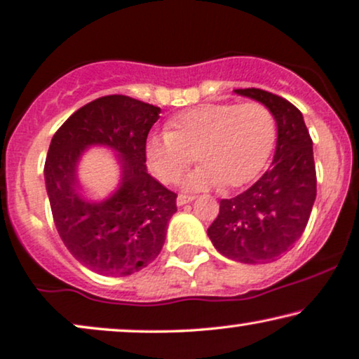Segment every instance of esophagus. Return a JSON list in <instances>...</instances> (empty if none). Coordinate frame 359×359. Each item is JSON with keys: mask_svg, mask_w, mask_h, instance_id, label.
<instances>
[{"mask_svg": "<svg viewBox=\"0 0 359 359\" xmlns=\"http://www.w3.org/2000/svg\"><path fill=\"white\" fill-rule=\"evenodd\" d=\"M194 196H185V194H179V197H177V205H184V204H189V202L194 201Z\"/></svg>", "mask_w": 359, "mask_h": 359, "instance_id": "esophagus-1", "label": "esophagus"}]
</instances>
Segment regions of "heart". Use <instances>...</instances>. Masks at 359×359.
<instances>
[{"label": "heart", "instance_id": "1", "mask_svg": "<svg viewBox=\"0 0 359 359\" xmlns=\"http://www.w3.org/2000/svg\"><path fill=\"white\" fill-rule=\"evenodd\" d=\"M274 133V116L262 103H204L172 118L165 133L149 137L147 165L161 182L175 184L196 154L202 165L184 180L187 191L239 189L266 165Z\"/></svg>", "mask_w": 359, "mask_h": 359}]
</instances>
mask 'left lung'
Instances as JSON below:
<instances>
[{
    "label": "left lung",
    "mask_w": 359,
    "mask_h": 359,
    "mask_svg": "<svg viewBox=\"0 0 359 359\" xmlns=\"http://www.w3.org/2000/svg\"><path fill=\"white\" fill-rule=\"evenodd\" d=\"M261 102L278 125L273 165L248 191L222 198L207 229L214 248L244 264H266L292 249L303 236L316 198L313 140L303 114L286 98L261 88H237Z\"/></svg>",
    "instance_id": "left-lung-1"
}]
</instances>
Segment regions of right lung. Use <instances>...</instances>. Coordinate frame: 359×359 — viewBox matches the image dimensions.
Here are the masks:
<instances>
[{
  "mask_svg": "<svg viewBox=\"0 0 359 359\" xmlns=\"http://www.w3.org/2000/svg\"><path fill=\"white\" fill-rule=\"evenodd\" d=\"M161 109L107 95L86 103L51 138L45 184L63 244L85 267L103 276H130L161 254L177 194L147 172L145 144ZM90 144L119 154L123 180L105 201L81 196L76 163Z\"/></svg>",
  "mask_w": 359,
  "mask_h": 359,
  "instance_id": "obj_1",
  "label": "right lung"
}]
</instances>
